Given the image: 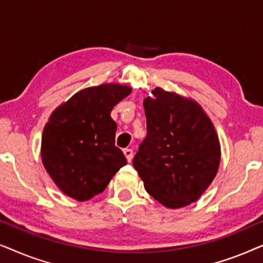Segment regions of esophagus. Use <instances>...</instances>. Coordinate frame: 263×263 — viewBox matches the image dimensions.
Returning a JSON list of instances; mask_svg holds the SVG:
<instances>
[{
	"label": "esophagus",
	"mask_w": 263,
	"mask_h": 263,
	"mask_svg": "<svg viewBox=\"0 0 263 263\" xmlns=\"http://www.w3.org/2000/svg\"><path fill=\"white\" fill-rule=\"evenodd\" d=\"M123 153H124L125 158H127L128 163H130L132 159H133V149H130V148H124V149H123Z\"/></svg>",
	"instance_id": "34e87169"
}]
</instances>
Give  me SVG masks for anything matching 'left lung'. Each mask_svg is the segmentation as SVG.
I'll use <instances>...</instances> for the list:
<instances>
[{
	"label": "left lung",
	"instance_id": "1",
	"mask_svg": "<svg viewBox=\"0 0 263 263\" xmlns=\"http://www.w3.org/2000/svg\"><path fill=\"white\" fill-rule=\"evenodd\" d=\"M143 100L147 136L133 165L147 193L167 208L195 202L217 176L220 142L199 103L157 87Z\"/></svg>",
	"mask_w": 263,
	"mask_h": 263
}]
</instances>
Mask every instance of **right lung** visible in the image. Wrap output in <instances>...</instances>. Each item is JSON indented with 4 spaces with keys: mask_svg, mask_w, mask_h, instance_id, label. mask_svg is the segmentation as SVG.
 I'll list each match as a JSON object with an SVG mask.
<instances>
[{
    "mask_svg": "<svg viewBox=\"0 0 263 263\" xmlns=\"http://www.w3.org/2000/svg\"><path fill=\"white\" fill-rule=\"evenodd\" d=\"M132 87L103 84L81 89L50 115L42 136V161L53 183L71 199L103 193L127 164L115 146L117 124L111 111Z\"/></svg>",
    "mask_w": 263,
    "mask_h": 263,
    "instance_id": "obj_1",
    "label": "right lung"
}]
</instances>
